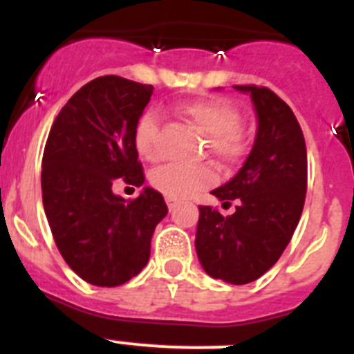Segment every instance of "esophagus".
<instances>
[{
  "label": "esophagus",
  "mask_w": 354,
  "mask_h": 354,
  "mask_svg": "<svg viewBox=\"0 0 354 354\" xmlns=\"http://www.w3.org/2000/svg\"><path fill=\"white\" fill-rule=\"evenodd\" d=\"M177 204H179V200H175V198H170V196H167V205H168V209H175L177 207Z\"/></svg>",
  "instance_id": "1"
}]
</instances>
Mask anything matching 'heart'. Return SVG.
Listing matches in <instances>:
<instances>
[{
	"label": "heart",
	"mask_w": 354,
	"mask_h": 354,
	"mask_svg": "<svg viewBox=\"0 0 354 354\" xmlns=\"http://www.w3.org/2000/svg\"><path fill=\"white\" fill-rule=\"evenodd\" d=\"M177 113L209 138V149L223 162H234L245 154V136L239 131V113L234 106L218 99L187 102L177 108ZM159 131V115L154 109L143 111L134 127V147L147 161H156L159 150L156 145ZM216 180L209 165H165L150 175V184L165 196L175 200L189 198Z\"/></svg>",
	"instance_id": "b5f03b06"
}]
</instances>
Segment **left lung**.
Segmentation results:
<instances>
[{
	"instance_id": "left-lung-1",
	"label": "left lung",
	"mask_w": 354,
	"mask_h": 354,
	"mask_svg": "<svg viewBox=\"0 0 354 354\" xmlns=\"http://www.w3.org/2000/svg\"><path fill=\"white\" fill-rule=\"evenodd\" d=\"M257 117L252 150L232 179L212 195L236 211L200 205L195 248L205 273L234 286L273 268L298 227L306 193V147L292 109L264 86L237 84Z\"/></svg>"
}]
</instances>
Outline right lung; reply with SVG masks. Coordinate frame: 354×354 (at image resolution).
Masks as SVG:
<instances>
[{
	"label": "right lung",
	"instance_id": "add662e5",
	"mask_svg": "<svg viewBox=\"0 0 354 354\" xmlns=\"http://www.w3.org/2000/svg\"><path fill=\"white\" fill-rule=\"evenodd\" d=\"M150 84L118 76L90 81L56 117L42 158V202L55 243L77 277L97 287L129 282L149 262L150 239L168 214L143 186L134 127ZM117 178L142 187L131 203L113 193Z\"/></svg>",
	"mask_w": 354,
	"mask_h": 354
}]
</instances>
